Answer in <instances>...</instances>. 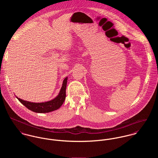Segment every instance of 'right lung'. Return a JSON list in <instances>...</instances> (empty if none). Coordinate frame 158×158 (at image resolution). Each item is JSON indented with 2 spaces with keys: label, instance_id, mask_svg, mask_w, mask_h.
Masks as SVG:
<instances>
[{
  "label": "right lung",
  "instance_id": "obj_1",
  "mask_svg": "<svg viewBox=\"0 0 158 158\" xmlns=\"http://www.w3.org/2000/svg\"><path fill=\"white\" fill-rule=\"evenodd\" d=\"M68 77L64 78L62 87L60 91L59 94L53 100L43 102V103H33L20 99L17 96L16 97L18 100L23 104L28 110L38 113H47L52 112L53 111L56 110L60 108V106L63 104L66 98V89L67 86Z\"/></svg>",
  "mask_w": 158,
  "mask_h": 158
}]
</instances>
